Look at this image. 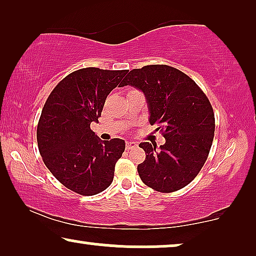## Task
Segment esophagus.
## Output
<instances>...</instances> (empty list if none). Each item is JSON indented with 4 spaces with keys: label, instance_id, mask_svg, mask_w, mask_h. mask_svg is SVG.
Returning <instances> with one entry per match:
<instances>
[{
    "label": "esophagus",
    "instance_id": "obj_1",
    "mask_svg": "<svg viewBox=\"0 0 256 256\" xmlns=\"http://www.w3.org/2000/svg\"><path fill=\"white\" fill-rule=\"evenodd\" d=\"M138 146V143L134 142V141H127L126 142V149L127 150H130V149H134Z\"/></svg>",
    "mask_w": 256,
    "mask_h": 256
}]
</instances>
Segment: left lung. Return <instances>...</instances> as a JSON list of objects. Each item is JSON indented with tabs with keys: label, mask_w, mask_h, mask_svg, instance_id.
I'll use <instances>...</instances> for the list:
<instances>
[{
	"label": "left lung",
	"mask_w": 256,
	"mask_h": 256,
	"mask_svg": "<svg viewBox=\"0 0 256 256\" xmlns=\"http://www.w3.org/2000/svg\"><path fill=\"white\" fill-rule=\"evenodd\" d=\"M128 85L144 94L150 124H160L166 138L160 149L140 143L146 155L138 166L140 177L158 192L180 190L208 160L216 127L211 104L190 76L168 65L132 70L121 82Z\"/></svg>",
	"instance_id": "1"
}]
</instances>
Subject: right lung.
<instances>
[{"label": "right lung", "mask_w": 256, "mask_h": 256, "mask_svg": "<svg viewBox=\"0 0 256 256\" xmlns=\"http://www.w3.org/2000/svg\"><path fill=\"white\" fill-rule=\"evenodd\" d=\"M96 68L65 76L48 96L37 127L40 156L51 174L70 190L93 196L110 186L124 152L121 138L102 141L90 130L104 101L126 74Z\"/></svg>", "instance_id": "obj_1"}]
</instances>
